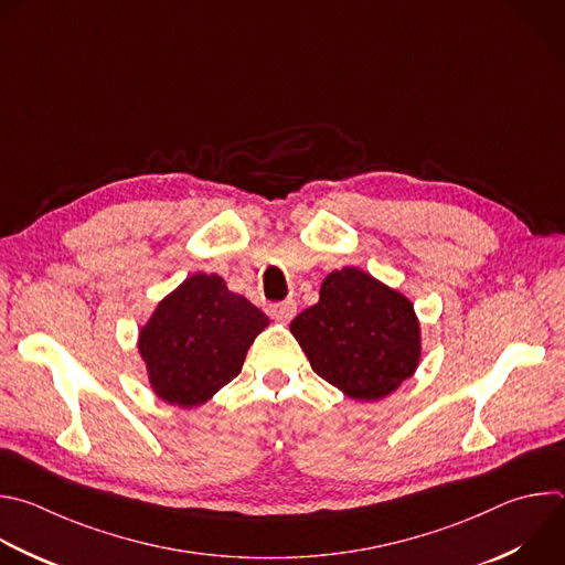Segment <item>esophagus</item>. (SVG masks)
<instances>
[{"label": "esophagus", "mask_w": 565, "mask_h": 565, "mask_svg": "<svg viewBox=\"0 0 565 565\" xmlns=\"http://www.w3.org/2000/svg\"><path fill=\"white\" fill-rule=\"evenodd\" d=\"M297 312V303L292 299H286V301H277V303H270L268 306V315L275 317L277 321H290Z\"/></svg>", "instance_id": "obj_1"}]
</instances>
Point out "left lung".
<instances>
[{
  "mask_svg": "<svg viewBox=\"0 0 565 565\" xmlns=\"http://www.w3.org/2000/svg\"><path fill=\"white\" fill-rule=\"evenodd\" d=\"M290 330L319 377L359 402L391 395L419 363L413 303L359 268L330 273Z\"/></svg>",
  "mask_w": 565,
  "mask_h": 565,
  "instance_id": "left-lung-1",
  "label": "left lung"
}]
</instances>
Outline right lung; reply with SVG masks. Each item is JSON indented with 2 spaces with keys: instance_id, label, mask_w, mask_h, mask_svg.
I'll use <instances>...</instances> for the list:
<instances>
[{
  "instance_id": "add662e5",
  "label": "right lung",
  "mask_w": 565,
  "mask_h": 565,
  "mask_svg": "<svg viewBox=\"0 0 565 565\" xmlns=\"http://www.w3.org/2000/svg\"><path fill=\"white\" fill-rule=\"evenodd\" d=\"M268 317L217 275H193L168 295L139 334L150 386L168 404L209 402L242 372Z\"/></svg>"
}]
</instances>
